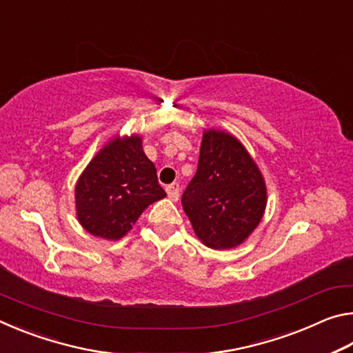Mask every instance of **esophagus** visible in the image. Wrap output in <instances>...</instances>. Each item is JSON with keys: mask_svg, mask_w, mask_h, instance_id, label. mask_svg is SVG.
Masks as SVG:
<instances>
[{"mask_svg": "<svg viewBox=\"0 0 353 353\" xmlns=\"http://www.w3.org/2000/svg\"><path fill=\"white\" fill-rule=\"evenodd\" d=\"M166 193H168V198L171 201H177L179 193H181V187H179L177 182H172L168 185V187H166Z\"/></svg>", "mask_w": 353, "mask_h": 353, "instance_id": "esophagus-1", "label": "esophagus"}]
</instances>
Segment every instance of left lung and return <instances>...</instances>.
I'll return each instance as SVG.
<instances>
[{"mask_svg":"<svg viewBox=\"0 0 353 353\" xmlns=\"http://www.w3.org/2000/svg\"><path fill=\"white\" fill-rule=\"evenodd\" d=\"M182 205L208 248H235L252 234L265 212L266 187L235 137L219 130L204 134L198 171L183 191Z\"/></svg>","mask_w":353,"mask_h":353,"instance_id":"left-lung-1","label":"left lung"}]
</instances>
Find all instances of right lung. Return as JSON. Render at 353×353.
Masks as SVG:
<instances>
[{"instance_id":"obj_1","label":"right lung","mask_w":353,"mask_h":353,"mask_svg":"<svg viewBox=\"0 0 353 353\" xmlns=\"http://www.w3.org/2000/svg\"><path fill=\"white\" fill-rule=\"evenodd\" d=\"M165 196L140 137L115 140L101 149L77 181V219L88 234L119 240L149 204Z\"/></svg>"}]
</instances>
